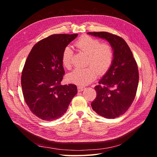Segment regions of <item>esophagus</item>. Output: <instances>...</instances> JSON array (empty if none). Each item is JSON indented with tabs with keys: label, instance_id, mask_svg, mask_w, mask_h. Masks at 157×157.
Listing matches in <instances>:
<instances>
[{
	"label": "esophagus",
	"instance_id": "34e87169",
	"mask_svg": "<svg viewBox=\"0 0 157 157\" xmlns=\"http://www.w3.org/2000/svg\"><path fill=\"white\" fill-rule=\"evenodd\" d=\"M77 89H78V92H80L83 91V90L85 89V88L82 86H77Z\"/></svg>",
	"mask_w": 157,
	"mask_h": 157
}]
</instances>
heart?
<instances>
[{"mask_svg":"<svg viewBox=\"0 0 157 157\" xmlns=\"http://www.w3.org/2000/svg\"><path fill=\"white\" fill-rule=\"evenodd\" d=\"M75 46L80 53L88 56L87 67L77 69L67 75L70 82L78 85H87L96 78L98 73L104 74L110 69L114 59L113 46L107 42L101 41L88 35L80 37ZM73 52L67 46L63 51L61 62L67 69L72 67Z\"/></svg>","mask_w":157,"mask_h":157,"instance_id":"b5f03b06","label":"heart"}]
</instances>
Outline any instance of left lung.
I'll return each mask as SVG.
<instances>
[{"instance_id":"8db88e82","label":"left lung","mask_w":157,"mask_h":157,"mask_svg":"<svg viewBox=\"0 0 157 157\" xmlns=\"http://www.w3.org/2000/svg\"><path fill=\"white\" fill-rule=\"evenodd\" d=\"M88 33L106 39L114 50L112 65L95 86L97 95L92 108L103 117H118L127 111L136 97L139 82L137 63L130 47L121 36L107 32Z\"/></svg>"}]
</instances>
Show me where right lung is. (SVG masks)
<instances>
[{"label": "right lung", "mask_w": 157, "mask_h": 157, "mask_svg": "<svg viewBox=\"0 0 157 157\" xmlns=\"http://www.w3.org/2000/svg\"><path fill=\"white\" fill-rule=\"evenodd\" d=\"M77 35L56 34L42 39L26 59L21 78L23 98L41 120L52 121L63 116L77 93L76 85L61 84L65 75L63 51Z\"/></svg>", "instance_id": "add662e5"}]
</instances>
